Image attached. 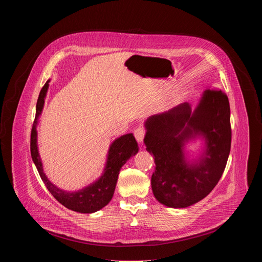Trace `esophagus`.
Segmentation results:
<instances>
[{
	"instance_id": "obj_1",
	"label": "esophagus",
	"mask_w": 262,
	"mask_h": 262,
	"mask_svg": "<svg viewBox=\"0 0 262 262\" xmlns=\"http://www.w3.org/2000/svg\"><path fill=\"white\" fill-rule=\"evenodd\" d=\"M135 137H136V140L139 142V143H142L143 142V139L145 137V130L144 128L142 127H139L135 130Z\"/></svg>"
}]
</instances>
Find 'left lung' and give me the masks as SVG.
I'll return each mask as SVG.
<instances>
[{
    "instance_id": "obj_1",
    "label": "left lung",
    "mask_w": 262,
    "mask_h": 262,
    "mask_svg": "<svg viewBox=\"0 0 262 262\" xmlns=\"http://www.w3.org/2000/svg\"><path fill=\"white\" fill-rule=\"evenodd\" d=\"M144 144L155 157L151 188L165 206L184 208L205 198L219 182L231 147L230 105L221 90H205L195 108L183 102L148 117ZM197 139L196 152L187 147Z\"/></svg>"
}]
</instances>
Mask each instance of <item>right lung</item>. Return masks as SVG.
<instances>
[{"instance_id":"1","label":"right lung","mask_w":262,"mask_h":262,"mask_svg":"<svg viewBox=\"0 0 262 262\" xmlns=\"http://www.w3.org/2000/svg\"><path fill=\"white\" fill-rule=\"evenodd\" d=\"M50 82L51 80H48L42 87L36 104V116L31 132V156L33 163L47 189L58 202L66 208L77 212H96L108 204L113 198L119 172L123 165L138 154V143L133 134H126L115 139L107 149L103 171L96 180L77 191H66L58 188L45 173L43 164L38 150V142H37V125L39 123V118L45 106Z\"/></svg>"}]
</instances>
